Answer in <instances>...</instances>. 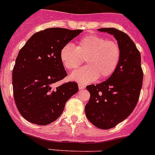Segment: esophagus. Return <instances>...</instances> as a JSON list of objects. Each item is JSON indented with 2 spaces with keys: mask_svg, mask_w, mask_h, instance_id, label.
Segmentation results:
<instances>
[{
  "mask_svg": "<svg viewBox=\"0 0 155 155\" xmlns=\"http://www.w3.org/2000/svg\"><path fill=\"white\" fill-rule=\"evenodd\" d=\"M78 86H79V89H80V90L84 89V88L86 87L85 85H84V84H78Z\"/></svg>",
  "mask_w": 155,
  "mask_h": 155,
  "instance_id": "34e87169",
  "label": "esophagus"
}]
</instances>
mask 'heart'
Here are the masks:
<instances>
[{"mask_svg": "<svg viewBox=\"0 0 155 155\" xmlns=\"http://www.w3.org/2000/svg\"><path fill=\"white\" fill-rule=\"evenodd\" d=\"M120 56V47L117 41L97 35L84 36L79 40L76 47L66 44L60 51L61 61L68 70L77 68L85 58L87 65L71 74L72 80L82 84L110 76L117 68Z\"/></svg>", "mask_w": 155, "mask_h": 155, "instance_id": "obj_1", "label": "heart"}]
</instances>
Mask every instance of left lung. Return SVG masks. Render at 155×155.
Instances as JSON below:
<instances>
[{
	"mask_svg": "<svg viewBox=\"0 0 155 155\" xmlns=\"http://www.w3.org/2000/svg\"><path fill=\"white\" fill-rule=\"evenodd\" d=\"M97 31L114 35L121 51L119 64L106 81L87 87L91 97L86 117L101 129H110L128 117L136 107L143 85L141 56L129 36L116 28Z\"/></svg>",
	"mask_w": 155,
	"mask_h": 155,
	"instance_id": "8db88e82",
	"label": "left lung"
}]
</instances>
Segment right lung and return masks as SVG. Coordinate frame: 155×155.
<instances>
[{"mask_svg": "<svg viewBox=\"0 0 155 155\" xmlns=\"http://www.w3.org/2000/svg\"><path fill=\"white\" fill-rule=\"evenodd\" d=\"M83 30L48 28L34 34L19 50L12 71L13 95L27 120L47 125L63 113L65 103L79 91L75 82L54 87L67 75L60 59L64 45Z\"/></svg>", "mask_w": 155, "mask_h": 155, "instance_id": "right-lung-1", "label": "right lung"}]
</instances>
